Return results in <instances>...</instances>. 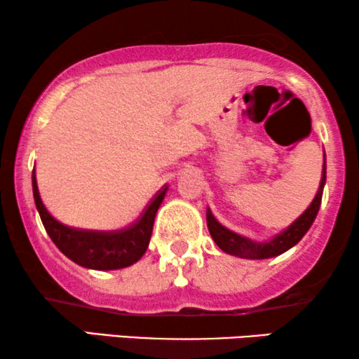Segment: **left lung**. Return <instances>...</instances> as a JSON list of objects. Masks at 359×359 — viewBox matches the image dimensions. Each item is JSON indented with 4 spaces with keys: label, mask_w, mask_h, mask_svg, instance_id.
Instances as JSON below:
<instances>
[{
    "label": "left lung",
    "mask_w": 359,
    "mask_h": 359,
    "mask_svg": "<svg viewBox=\"0 0 359 359\" xmlns=\"http://www.w3.org/2000/svg\"><path fill=\"white\" fill-rule=\"evenodd\" d=\"M325 156V155H323ZM325 158H323V170H322V180H320V188H318L316 198H313L312 204L309 205L301 217L294 220L286 230H283L281 233L269 240V242H253L247 237L232 232V230L225 229L224 225H220L212 212L208 209V229L210 232V237L214 238V242L217 243V247L222 252L233 255V257L240 258H250V259H264L278 257L284 252H287L289 248H292L294 245L299 243L313 220L317 217L318 209H320L322 203V194H323V186H325L327 180V171H325Z\"/></svg>",
    "instance_id": "8db88e82"
}]
</instances>
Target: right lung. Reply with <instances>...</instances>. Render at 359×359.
Returning a JSON list of instances; mask_svg holds the SVG:
<instances>
[{"label": "right lung", "mask_w": 359, "mask_h": 359, "mask_svg": "<svg viewBox=\"0 0 359 359\" xmlns=\"http://www.w3.org/2000/svg\"><path fill=\"white\" fill-rule=\"evenodd\" d=\"M32 189L43 227L57 248L80 266L100 269V271L130 266L144 257L149 248L156 210L166 194V186H163L147 205L140 219L127 229L101 232V230L67 227L53 219L42 203L37 188L36 170L32 171Z\"/></svg>", "instance_id": "1"}]
</instances>
